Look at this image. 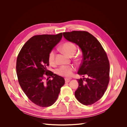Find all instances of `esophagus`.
I'll return each mask as SVG.
<instances>
[{
	"label": "esophagus",
	"mask_w": 127,
	"mask_h": 127,
	"mask_svg": "<svg viewBox=\"0 0 127 127\" xmlns=\"http://www.w3.org/2000/svg\"><path fill=\"white\" fill-rule=\"evenodd\" d=\"M64 80H65V82H66V83H68V82H70V78H65Z\"/></svg>",
	"instance_id": "34e87169"
}]
</instances>
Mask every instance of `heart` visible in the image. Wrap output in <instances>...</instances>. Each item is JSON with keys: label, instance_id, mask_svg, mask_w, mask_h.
I'll return each instance as SVG.
<instances>
[{"label": "heart", "instance_id": "1", "mask_svg": "<svg viewBox=\"0 0 127 127\" xmlns=\"http://www.w3.org/2000/svg\"><path fill=\"white\" fill-rule=\"evenodd\" d=\"M60 49L61 50L69 56H72L76 52L77 48L76 45L71 42H66L61 45ZM56 52L54 50H52L49 52L48 55V60L49 63L53 64H55ZM75 70V67L71 65L61 66L56 70V73L61 76L70 77Z\"/></svg>", "mask_w": 127, "mask_h": 127}]
</instances>
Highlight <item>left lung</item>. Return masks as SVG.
Instances as JSON below:
<instances>
[{
  "label": "left lung",
  "instance_id": "left-lung-1",
  "mask_svg": "<svg viewBox=\"0 0 127 127\" xmlns=\"http://www.w3.org/2000/svg\"><path fill=\"white\" fill-rule=\"evenodd\" d=\"M63 35L78 45L83 53L78 74L84 78L77 79L79 86L75 97L84 105L93 104L102 98L109 84L110 63L106 53L96 38L88 32L74 31Z\"/></svg>",
  "mask_w": 127,
  "mask_h": 127
}]
</instances>
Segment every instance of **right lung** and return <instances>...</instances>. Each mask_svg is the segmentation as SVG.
I'll list each match as a JSON object with an SVG mask.
<instances>
[{"label": "right lung", "mask_w": 127, "mask_h": 127, "mask_svg": "<svg viewBox=\"0 0 127 127\" xmlns=\"http://www.w3.org/2000/svg\"><path fill=\"white\" fill-rule=\"evenodd\" d=\"M63 37L56 35L33 36L23 46L17 56L16 72L18 83L30 100L41 107H48L56 101L64 79L50 70L48 55ZM49 77L45 80V76ZM51 77L52 80L49 79Z\"/></svg>", "instance_id": "right-lung-1"}]
</instances>
